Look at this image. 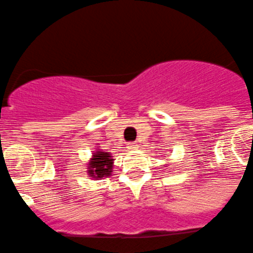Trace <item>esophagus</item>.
Listing matches in <instances>:
<instances>
[{"instance_id":"34e87169","label":"esophagus","mask_w":253,"mask_h":253,"mask_svg":"<svg viewBox=\"0 0 253 253\" xmlns=\"http://www.w3.org/2000/svg\"><path fill=\"white\" fill-rule=\"evenodd\" d=\"M128 147H129V148H131V150H133V148H137V143L129 142V143H128Z\"/></svg>"}]
</instances>
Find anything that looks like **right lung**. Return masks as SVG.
<instances>
[{
    "instance_id": "obj_1",
    "label": "right lung",
    "mask_w": 253,
    "mask_h": 253,
    "mask_svg": "<svg viewBox=\"0 0 253 253\" xmlns=\"http://www.w3.org/2000/svg\"><path fill=\"white\" fill-rule=\"evenodd\" d=\"M112 161L110 153L97 152L93 153V157L88 164V174L92 178H102L105 176H110L112 172Z\"/></svg>"
}]
</instances>
